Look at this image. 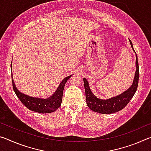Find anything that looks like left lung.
<instances>
[{"label": "left lung", "mask_w": 151, "mask_h": 151, "mask_svg": "<svg viewBox=\"0 0 151 151\" xmlns=\"http://www.w3.org/2000/svg\"><path fill=\"white\" fill-rule=\"evenodd\" d=\"M132 50L135 52L132 47V43L131 40H129ZM136 67L137 70L135 72L133 83L132 85L128 88L126 91L119 95L110 98L108 99H101L97 98L94 94L92 93L91 88L89 87L88 82L85 78H83L84 85H85V90L86 94V104L92 111L99 112L101 114H111L118 112L124 109L131 100L134 94L137 91L139 85V63H138L137 55H136Z\"/></svg>", "instance_id": "1"}]
</instances>
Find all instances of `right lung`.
Returning <instances> with one entry per match:
<instances>
[{"mask_svg":"<svg viewBox=\"0 0 151 151\" xmlns=\"http://www.w3.org/2000/svg\"><path fill=\"white\" fill-rule=\"evenodd\" d=\"M71 76L72 75L68 76L67 77L64 78L63 81L60 83L55 93L52 96L47 99L30 96L26 94L21 93V92L18 90L16 86H15L12 75V87H13V90L18 98L20 99L21 103L27 109H29L30 111L39 112V113H49V112L55 111L60 106L65 85L66 81L70 78Z\"/></svg>","mask_w":151,"mask_h":151,"instance_id":"1","label":"right lung"}]
</instances>
